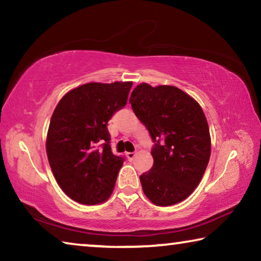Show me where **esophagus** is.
Here are the masks:
<instances>
[{
	"label": "esophagus",
	"instance_id": "34e87169",
	"mask_svg": "<svg viewBox=\"0 0 261 261\" xmlns=\"http://www.w3.org/2000/svg\"><path fill=\"white\" fill-rule=\"evenodd\" d=\"M135 156H136V153L135 152H127L126 153V158L129 159V160H134Z\"/></svg>",
	"mask_w": 261,
	"mask_h": 261
}]
</instances>
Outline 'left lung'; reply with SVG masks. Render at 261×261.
I'll list each match as a JSON object with an SVG mask.
<instances>
[{
    "mask_svg": "<svg viewBox=\"0 0 261 261\" xmlns=\"http://www.w3.org/2000/svg\"><path fill=\"white\" fill-rule=\"evenodd\" d=\"M129 101L154 143L152 169L140 176L145 196L156 206L183 201L200 183L210 161L204 112L189 94L169 85L141 83Z\"/></svg>",
    "mask_w": 261,
    "mask_h": 261,
    "instance_id": "8db88e82",
    "label": "left lung"
}]
</instances>
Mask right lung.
<instances>
[{
  "instance_id": "add662e5",
  "label": "right lung",
  "mask_w": 261,
  "mask_h": 261,
  "mask_svg": "<svg viewBox=\"0 0 261 261\" xmlns=\"http://www.w3.org/2000/svg\"><path fill=\"white\" fill-rule=\"evenodd\" d=\"M132 82L88 83L68 92L50 118L46 151L57 184L74 201L101 204L124 158L113 154L108 121L126 105Z\"/></svg>"
}]
</instances>
